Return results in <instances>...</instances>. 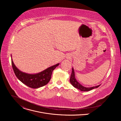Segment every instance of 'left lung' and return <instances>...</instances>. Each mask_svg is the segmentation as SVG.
Here are the masks:
<instances>
[{"label": "left lung", "mask_w": 121, "mask_h": 121, "mask_svg": "<svg viewBox=\"0 0 121 121\" xmlns=\"http://www.w3.org/2000/svg\"><path fill=\"white\" fill-rule=\"evenodd\" d=\"M70 83L74 87L79 90L80 91H88L91 90H92L95 88H98L99 86L100 85H98L96 86H94V87H85L83 86L82 85H81L76 79L75 78V71L74 70V68L72 67V73L70 76Z\"/></svg>", "instance_id": "left-lung-1"}]
</instances>
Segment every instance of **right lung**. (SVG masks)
I'll return each instance as SVG.
<instances>
[{
  "label": "right lung",
  "instance_id": "1",
  "mask_svg": "<svg viewBox=\"0 0 121 121\" xmlns=\"http://www.w3.org/2000/svg\"><path fill=\"white\" fill-rule=\"evenodd\" d=\"M11 56L12 68L17 78L22 83L32 89H37L46 85L51 79L52 72L59 65L58 63L38 73L28 74L20 70L14 65Z\"/></svg>",
  "mask_w": 121,
  "mask_h": 121
}]
</instances>
